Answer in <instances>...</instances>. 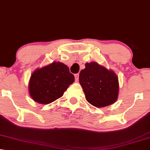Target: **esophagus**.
<instances>
[{
	"mask_svg": "<svg viewBox=\"0 0 150 150\" xmlns=\"http://www.w3.org/2000/svg\"><path fill=\"white\" fill-rule=\"evenodd\" d=\"M75 80L76 81H77L79 79V74L77 73V74H75Z\"/></svg>",
	"mask_w": 150,
	"mask_h": 150,
	"instance_id": "34e87169",
	"label": "esophagus"
}]
</instances>
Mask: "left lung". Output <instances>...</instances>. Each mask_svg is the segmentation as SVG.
I'll list each match as a JSON object with an SVG mask.
<instances>
[{"mask_svg":"<svg viewBox=\"0 0 150 150\" xmlns=\"http://www.w3.org/2000/svg\"><path fill=\"white\" fill-rule=\"evenodd\" d=\"M79 80L86 100L94 107H107L117 100L118 78L113 71L96 62L86 63L79 73Z\"/></svg>","mask_w":150,"mask_h":150,"instance_id":"obj_1","label":"left lung"}]
</instances>
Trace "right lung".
Instances as JSON below:
<instances>
[{
  "label": "right lung",
  "instance_id": "add662e5",
  "mask_svg": "<svg viewBox=\"0 0 150 150\" xmlns=\"http://www.w3.org/2000/svg\"><path fill=\"white\" fill-rule=\"evenodd\" d=\"M75 81L69 68L59 62H54L32 74L29 81V93L38 103L47 105L55 101Z\"/></svg>",
  "mask_w": 150,
  "mask_h": 150
}]
</instances>
